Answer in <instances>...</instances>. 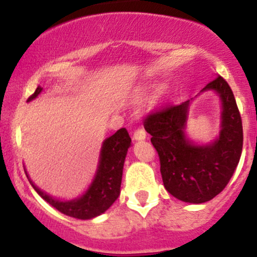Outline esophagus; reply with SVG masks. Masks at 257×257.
<instances>
[{
	"instance_id": "1",
	"label": "esophagus",
	"mask_w": 257,
	"mask_h": 257,
	"mask_svg": "<svg viewBox=\"0 0 257 257\" xmlns=\"http://www.w3.org/2000/svg\"><path fill=\"white\" fill-rule=\"evenodd\" d=\"M147 138V133L144 132V129H137L133 134V139L134 141H144Z\"/></svg>"
}]
</instances>
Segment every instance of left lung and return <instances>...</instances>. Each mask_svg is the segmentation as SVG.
I'll return each mask as SVG.
<instances>
[{"mask_svg":"<svg viewBox=\"0 0 257 257\" xmlns=\"http://www.w3.org/2000/svg\"><path fill=\"white\" fill-rule=\"evenodd\" d=\"M205 90H214L221 100V131L212 143L198 145L186 138L190 100L162 108L144 120L159 155L165 189L179 200L191 204L205 203L224 190L242 150V121L230 85L217 76L201 92Z\"/></svg>","mask_w":257,"mask_h":257,"instance_id":"1","label":"left lung"}]
</instances>
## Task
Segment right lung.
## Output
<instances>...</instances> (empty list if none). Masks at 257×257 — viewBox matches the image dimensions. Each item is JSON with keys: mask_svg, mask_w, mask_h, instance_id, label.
I'll return each mask as SVG.
<instances>
[{"mask_svg": "<svg viewBox=\"0 0 257 257\" xmlns=\"http://www.w3.org/2000/svg\"><path fill=\"white\" fill-rule=\"evenodd\" d=\"M41 92H42V88L37 87L35 93L28 98V102L35 99ZM131 142L132 139L125 128L119 129L112 137L103 142L99 165H98L92 184L82 196L73 200L62 201L52 198L45 191L41 190L38 186H36L31 179L28 180L33 189L37 191L38 195L62 214L80 220L93 219L109 209L120 194L124 160H125L128 148L131 147Z\"/></svg>", "mask_w": 257, "mask_h": 257, "instance_id": "add662e5", "label": "right lung"}]
</instances>
